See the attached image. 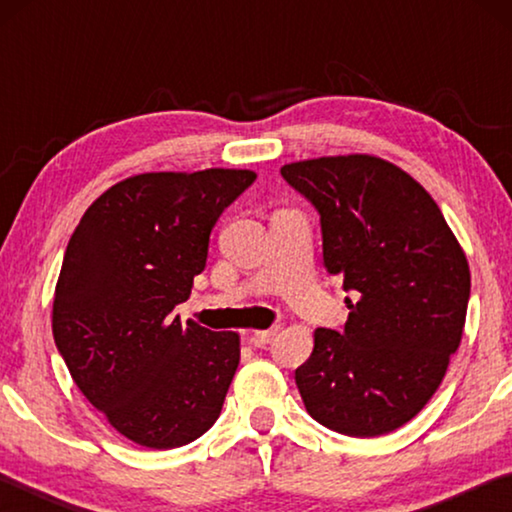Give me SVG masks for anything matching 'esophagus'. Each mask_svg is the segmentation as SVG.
Masks as SVG:
<instances>
[{
  "instance_id": "34e87169",
  "label": "esophagus",
  "mask_w": 512,
  "mask_h": 512,
  "mask_svg": "<svg viewBox=\"0 0 512 512\" xmlns=\"http://www.w3.org/2000/svg\"><path fill=\"white\" fill-rule=\"evenodd\" d=\"M277 332H280V327L264 329V332H255V334H250V336H248V341H250V345H255V348H264V345H268V343H273V341H275Z\"/></svg>"
}]
</instances>
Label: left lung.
I'll list each match as a JSON object with an SVG mask.
<instances>
[{"mask_svg":"<svg viewBox=\"0 0 512 512\" xmlns=\"http://www.w3.org/2000/svg\"><path fill=\"white\" fill-rule=\"evenodd\" d=\"M282 178L316 207L323 264L343 280L348 323L318 327L296 370L309 415L354 438L415 418L461 345L470 266L420 183L375 155L291 162Z\"/></svg>","mask_w":512,"mask_h":512,"instance_id":"left-lung-1","label":"left lung"}]
</instances>
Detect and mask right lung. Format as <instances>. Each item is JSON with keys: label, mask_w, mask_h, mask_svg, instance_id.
Instances as JSON below:
<instances>
[{"label": "right lung", "mask_w": 512, "mask_h": 512, "mask_svg": "<svg viewBox=\"0 0 512 512\" xmlns=\"http://www.w3.org/2000/svg\"><path fill=\"white\" fill-rule=\"evenodd\" d=\"M255 178L246 169L140 173L103 192L69 239L56 348L88 402L137 445L183 447L219 418L239 336L183 327L171 311L203 273L219 216Z\"/></svg>", "instance_id": "1"}]
</instances>
